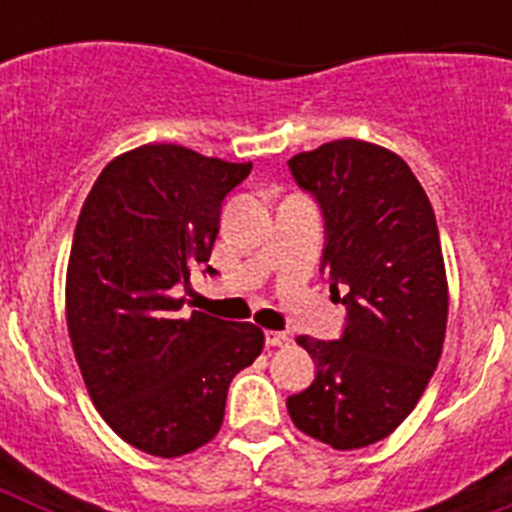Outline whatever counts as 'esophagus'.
<instances>
[{"mask_svg":"<svg viewBox=\"0 0 512 512\" xmlns=\"http://www.w3.org/2000/svg\"><path fill=\"white\" fill-rule=\"evenodd\" d=\"M264 338H266V346H287L289 343V336L287 333H282V330H266Z\"/></svg>","mask_w":512,"mask_h":512,"instance_id":"34e87169","label":"esophagus"}]
</instances>
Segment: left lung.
Segmentation results:
<instances>
[{
	"mask_svg": "<svg viewBox=\"0 0 512 512\" xmlns=\"http://www.w3.org/2000/svg\"><path fill=\"white\" fill-rule=\"evenodd\" d=\"M325 223L320 274L346 305L336 341L297 336L315 379L287 397L292 423L333 449L390 436L438 366L449 287L433 207L397 153L333 140L289 158Z\"/></svg>",
	"mask_w": 512,
	"mask_h": 512,
	"instance_id": "obj_1",
	"label": "left lung"
}]
</instances>
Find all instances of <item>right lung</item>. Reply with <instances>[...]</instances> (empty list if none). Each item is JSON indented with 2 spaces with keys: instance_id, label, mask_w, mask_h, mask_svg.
<instances>
[{
  "instance_id": "add662e5",
  "label": "right lung",
  "mask_w": 512,
  "mask_h": 512,
  "mask_svg": "<svg viewBox=\"0 0 512 512\" xmlns=\"http://www.w3.org/2000/svg\"><path fill=\"white\" fill-rule=\"evenodd\" d=\"M251 174L174 143L104 166L81 207L66 274V320L92 402L112 431L153 456L189 454L220 431L233 377L264 348L253 323L179 315L205 266L223 202Z\"/></svg>"
}]
</instances>
